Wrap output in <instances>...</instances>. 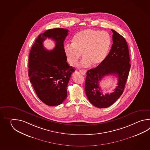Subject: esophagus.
I'll use <instances>...</instances> for the list:
<instances>
[{
  "instance_id": "obj_1",
  "label": "esophagus",
  "mask_w": 150,
  "mask_h": 150,
  "mask_svg": "<svg viewBox=\"0 0 150 150\" xmlns=\"http://www.w3.org/2000/svg\"><path fill=\"white\" fill-rule=\"evenodd\" d=\"M79 71L80 72V73L83 74V75H85L86 74V70H80Z\"/></svg>"
}]
</instances>
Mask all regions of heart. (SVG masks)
<instances>
[{"label":"heart","instance_id":"heart-1","mask_svg":"<svg viewBox=\"0 0 150 150\" xmlns=\"http://www.w3.org/2000/svg\"><path fill=\"white\" fill-rule=\"evenodd\" d=\"M110 37L107 33L93 29H85L77 33L72 43L65 45L64 50L69 63L76 66L83 52L79 66H96L102 63L108 54L110 46Z\"/></svg>","mask_w":150,"mask_h":150}]
</instances>
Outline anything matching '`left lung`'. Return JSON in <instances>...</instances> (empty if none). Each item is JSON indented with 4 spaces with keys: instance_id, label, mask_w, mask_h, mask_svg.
Listing matches in <instances>:
<instances>
[{
    "instance_id": "1",
    "label": "left lung",
    "mask_w": 150,
    "mask_h": 150,
    "mask_svg": "<svg viewBox=\"0 0 150 150\" xmlns=\"http://www.w3.org/2000/svg\"><path fill=\"white\" fill-rule=\"evenodd\" d=\"M112 31L113 44L108 54L102 63L86 73L85 87L86 96L89 102L99 108L108 107L121 96L131 67L126 40L114 30L112 29ZM110 75L118 77V86L113 93L103 95L99 86V81Z\"/></svg>"
}]
</instances>
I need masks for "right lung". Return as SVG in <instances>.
<instances>
[{
  "instance_id": "right-lung-1",
  "label": "right lung",
  "mask_w": 150,
  "mask_h": 150,
  "mask_svg": "<svg viewBox=\"0 0 150 150\" xmlns=\"http://www.w3.org/2000/svg\"><path fill=\"white\" fill-rule=\"evenodd\" d=\"M67 29L46 30L36 39L29 56L28 76L38 98L47 105L62 103L67 96V87L73 67L67 63L64 41L68 35ZM47 38L55 42L53 50L43 46Z\"/></svg>"
}]
</instances>
